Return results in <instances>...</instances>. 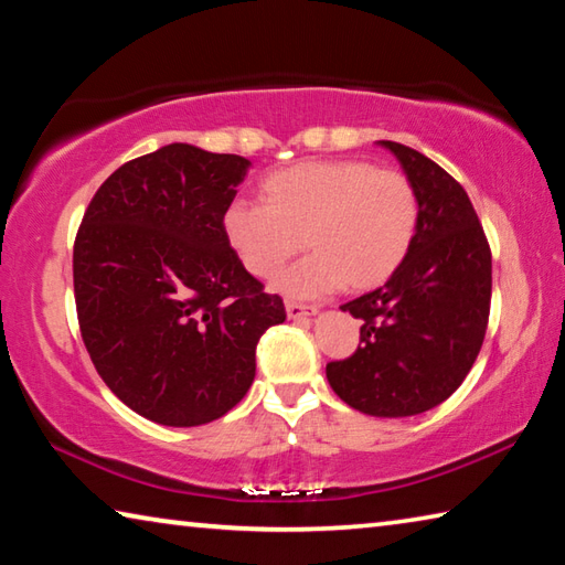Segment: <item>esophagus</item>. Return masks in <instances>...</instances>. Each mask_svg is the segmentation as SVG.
Returning <instances> with one entry per match:
<instances>
[{
    "instance_id": "34e87169",
    "label": "esophagus",
    "mask_w": 565,
    "mask_h": 565,
    "mask_svg": "<svg viewBox=\"0 0 565 565\" xmlns=\"http://www.w3.org/2000/svg\"><path fill=\"white\" fill-rule=\"evenodd\" d=\"M317 311V306H309V303H299V301H286V313H289V319H301V317H309V313Z\"/></svg>"
}]
</instances>
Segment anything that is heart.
<instances>
[{
	"label": "heart",
	"instance_id": "heart-1",
	"mask_svg": "<svg viewBox=\"0 0 565 565\" xmlns=\"http://www.w3.org/2000/svg\"><path fill=\"white\" fill-rule=\"evenodd\" d=\"M262 204L232 202L222 232L236 262L256 279H274L286 262L311 248L279 279L291 296H317L343 284L369 291L406 262L418 226L411 179L363 159L301 161L266 174Z\"/></svg>",
	"mask_w": 565,
	"mask_h": 565
}]
</instances>
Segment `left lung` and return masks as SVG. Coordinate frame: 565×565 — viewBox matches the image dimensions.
<instances>
[{
	"mask_svg": "<svg viewBox=\"0 0 565 565\" xmlns=\"http://www.w3.org/2000/svg\"><path fill=\"white\" fill-rule=\"evenodd\" d=\"M418 194V226L391 279L343 303L361 321L359 349L329 361L341 401L369 416H414L463 384L491 311V246L466 189L420 151L381 141Z\"/></svg>",
	"mask_w": 565,
	"mask_h": 565,
	"instance_id": "obj_1",
	"label": "left lung"
}]
</instances>
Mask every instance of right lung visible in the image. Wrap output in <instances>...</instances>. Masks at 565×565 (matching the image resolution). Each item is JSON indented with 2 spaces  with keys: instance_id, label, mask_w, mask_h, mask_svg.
Returning a JSON list of instances; mask_svg holds the SVG:
<instances>
[{
  "instance_id": "1",
  "label": "right lung",
  "mask_w": 565,
  "mask_h": 565,
  "mask_svg": "<svg viewBox=\"0 0 565 565\" xmlns=\"http://www.w3.org/2000/svg\"><path fill=\"white\" fill-rule=\"evenodd\" d=\"M248 159L169 145L121 164L74 238L76 319L121 404L202 426L246 396L256 343L286 319L228 248L222 216Z\"/></svg>"
}]
</instances>
